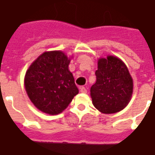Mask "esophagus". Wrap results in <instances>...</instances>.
Wrapping results in <instances>:
<instances>
[{"label":"esophagus","instance_id":"obj_1","mask_svg":"<svg viewBox=\"0 0 155 155\" xmlns=\"http://www.w3.org/2000/svg\"><path fill=\"white\" fill-rule=\"evenodd\" d=\"M80 92L81 93H86L87 90H86V89H85V87L81 86V87H80Z\"/></svg>","mask_w":155,"mask_h":155}]
</instances>
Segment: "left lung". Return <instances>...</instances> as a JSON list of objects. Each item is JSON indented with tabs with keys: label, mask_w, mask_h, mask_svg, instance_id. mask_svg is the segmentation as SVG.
<instances>
[{
	"label": "left lung",
	"mask_w": 155,
	"mask_h": 155,
	"mask_svg": "<svg viewBox=\"0 0 155 155\" xmlns=\"http://www.w3.org/2000/svg\"><path fill=\"white\" fill-rule=\"evenodd\" d=\"M97 81L90 89L93 104L104 114L118 112L130 102L133 93V79L125 63L119 58H100Z\"/></svg>",
	"instance_id": "1"
}]
</instances>
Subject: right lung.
Wrapping results in <instances>:
<instances>
[{
	"label": "right lung",
	"mask_w": 155,
	"mask_h": 155,
	"mask_svg": "<svg viewBox=\"0 0 155 155\" xmlns=\"http://www.w3.org/2000/svg\"><path fill=\"white\" fill-rule=\"evenodd\" d=\"M71 58L62 51H45L27 70L25 90L31 101L41 112L59 114L78 93L69 70Z\"/></svg>",
	"instance_id": "1"
}]
</instances>
